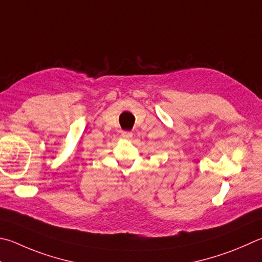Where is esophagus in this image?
I'll return each instance as SVG.
<instances>
[{"label": "esophagus", "instance_id": "esophagus-1", "mask_svg": "<svg viewBox=\"0 0 262 262\" xmlns=\"http://www.w3.org/2000/svg\"><path fill=\"white\" fill-rule=\"evenodd\" d=\"M121 136L123 137V139L129 140V139H132V137H133V133L132 132H122L121 133Z\"/></svg>", "mask_w": 262, "mask_h": 262}]
</instances>
